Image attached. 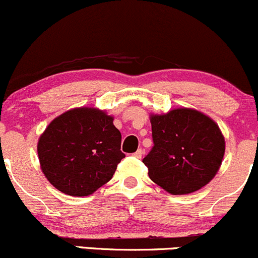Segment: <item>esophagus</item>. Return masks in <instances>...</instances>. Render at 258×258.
Segmentation results:
<instances>
[{
  "label": "esophagus",
  "mask_w": 258,
  "mask_h": 258,
  "mask_svg": "<svg viewBox=\"0 0 258 258\" xmlns=\"http://www.w3.org/2000/svg\"><path fill=\"white\" fill-rule=\"evenodd\" d=\"M133 156H135V158H137V159H142V156H143V150L138 149L137 152L133 154Z\"/></svg>",
  "instance_id": "34e87169"
}]
</instances>
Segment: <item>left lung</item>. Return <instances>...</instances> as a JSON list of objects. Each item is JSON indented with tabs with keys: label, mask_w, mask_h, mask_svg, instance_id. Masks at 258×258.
Masks as SVG:
<instances>
[{
	"label": "left lung",
	"mask_w": 258,
	"mask_h": 258,
	"mask_svg": "<svg viewBox=\"0 0 258 258\" xmlns=\"http://www.w3.org/2000/svg\"><path fill=\"white\" fill-rule=\"evenodd\" d=\"M154 147L143 164L150 179L173 195L190 194L220 170L226 141L217 123L191 108L150 114Z\"/></svg>",
	"instance_id": "left-lung-1"
}]
</instances>
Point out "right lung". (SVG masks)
Listing matches in <instances>:
<instances>
[{"label": "right lung", "instance_id": "1", "mask_svg": "<svg viewBox=\"0 0 258 258\" xmlns=\"http://www.w3.org/2000/svg\"><path fill=\"white\" fill-rule=\"evenodd\" d=\"M114 116L92 106L55 117L38 138L41 170L59 191L87 197L111 179L125 154Z\"/></svg>", "mask_w": 258, "mask_h": 258}]
</instances>
